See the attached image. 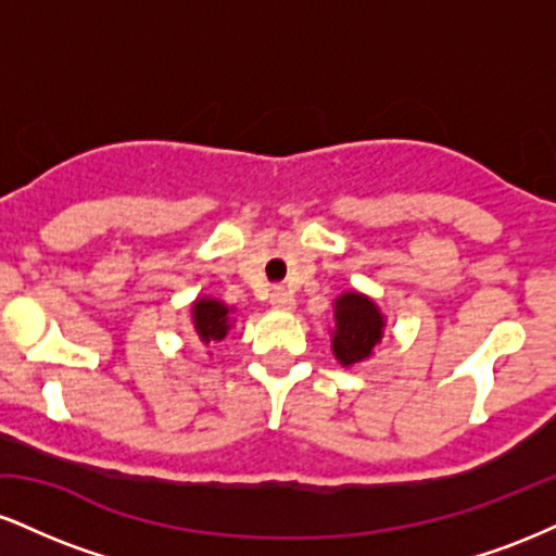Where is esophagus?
Segmentation results:
<instances>
[{"instance_id":"obj_1","label":"esophagus","mask_w":556,"mask_h":556,"mask_svg":"<svg viewBox=\"0 0 556 556\" xmlns=\"http://www.w3.org/2000/svg\"><path fill=\"white\" fill-rule=\"evenodd\" d=\"M269 303L277 311H292V308H295V298H292V292L285 290V287H274V292L269 295Z\"/></svg>"}]
</instances>
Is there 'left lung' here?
<instances>
[{
	"label": "left lung",
	"mask_w": 556,
	"mask_h": 556,
	"mask_svg": "<svg viewBox=\"0 0 556 556\" xmlns=\"http://www.w3.org/2000/svg\"><path fill=\"white\" fill-rule=\"evenodd\" d=\"M337 331L331 348H334L337 361L342 366H353L374 353L376 342L381 340V321L379 308L371 298L358 295V292H348V295L337 298L334 305Z\"/></svg>",
	"instance_id": "obj_1"
}]
</instances>
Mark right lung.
Segmentation results:
<instances>
[{
    "label": "right lung",
    "mask_w": 556,
    "mask_h": 556,
    "mask_svg": "<svg viewBox=\"0 0 556 556\" xmlns=\"http://www.w3.org/2000/svg\"><path fill=\"white\" fill-rule=\"evenodd\" d=\"M193 324H195V334L201 342H216L225 340L227 329H229V308L219 300H198L193 305Z\"/></svg>",
    "instance_id": "right-lung-1"
}]
</instances>
